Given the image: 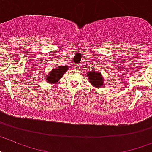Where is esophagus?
Here are the masks:
<instances>
[{"label":"esophagus","instance_id":"34e87169","mask_svg":"<svg viewBox=\"0 0 152 152\" xmlns=\"http://www.w3.org/2000/svg\"><path fill=\"white\" fill-rule=\"evenodd\" d=\"M81 64H76V65H75V68H76V69H80V68H81Z\"/></svg>","mask_w":152,"mask_h":152}]
</instances>
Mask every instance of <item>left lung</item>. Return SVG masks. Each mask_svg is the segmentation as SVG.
Wrapping results in <instances>:
<instances>
[{"instance_id": "8db88e82", "label": "left lung", "mask_w": 152, "mask_h": 152, "mask_svg": "<svg viewBox=\"0 0 152 152\" xmlns=\"http://www.w3.org/2000/svg\"><path fill=\"white\" fill-rule=\"evenodd\" d=\"M88 77L91 85L95 87H100L103 85V78L99 72L89 71L88 72Z\"/></svg>"}]
</instances>
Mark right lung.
Wrapping results in <instances>:
<instances>
[{
    "mask_svg": "<svg viewBox=\"0 0 152 152\" xmlns=\"http://www.w3.org/2000/svg\"><path fill=\"white\" fill-rule=\"evenodd\" d=\"M67 71V67H58L56 69H53L50 75L46 77V81L50 83H56V81H59V79L62 77L63 74L65 73V71Z\"/></svg>",
    "mask_w": 152,
    "mask_h": 152,
    "instance_id": "obj_1",
    "label": "right lung"
}]
</instances>
